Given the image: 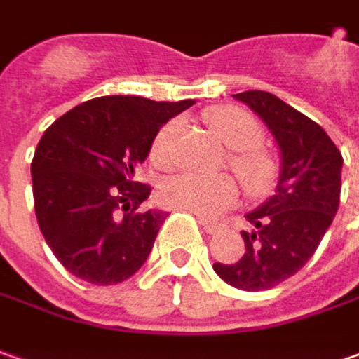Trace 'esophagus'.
<instances>
[{
	"instance_id": "34e87169",
	"label": "esophagus",
	"mask_w": 359,
	"mask_h": 359,
	"mask_svg": "<svg viewBox=\"0 0 359 359\" xmlns=\"http://www.w3.org/2000/svg\"><path fill=\"white\" fill-rule=\"evenodd\" d=\"M198 223H201V226H203V229H205L209 235H215V233L219 231V223H217V221H210V219H201Z\"/></svg>"
}]
</instances>
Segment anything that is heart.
I'll list each match as a JSON object with an SVG mask.
<instances>
[{"label":"heart","mask_w":359,"mask_h":359,"mask_svg":"<svg viewBox=\"0 0 359 359\" xmlns=\"http://www.w3.org/2000/svg\"><path fill=\"white\" fill-rule=\"evenodd\" d=\"M205 122L231 149L229 164L239 177L245 191L253 196L269 193L279 177V163L271 150L259 144L263 130L257 120L235 106H215L205 112ZM175 130V124H166L154 136L150 156L158 166L170 163ZM158 195L166 207L189 210L201 217H215L237 201L239 187L233 177L226 175L198 177L184 172L166 180Z\"/></svg>","instance_id":"b5f03b06"}]
</instances>
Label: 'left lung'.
Masks as SVG:
<instances>
[{
  "label": "left lung",
  "mask_w": 359,
  "mask_h": 359,
  "mask_svg": "<svg viewBox=\"0 0 359 359\" xmlns=\"http://www.w3.org/2000/svg\"><path fill=\"white\" fill-rule=\"evenodd\" d=\"M269 126L281 150L275 195L245 215V253L212 269L233 287L265 291L299 271L332 225L341 191V152L318 122L263 90L235 94Z\"/></svg>",
  "instance_id": "8db88e82"
}]
</instances>
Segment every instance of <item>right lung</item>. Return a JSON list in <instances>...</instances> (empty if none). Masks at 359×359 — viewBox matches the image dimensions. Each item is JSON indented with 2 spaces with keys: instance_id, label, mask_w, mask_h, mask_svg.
I'll return each instance as SVG.
<instances>
[{
  "instance_id": "obj_1",
  "label": "right lung",
  "mask_w": 359,
  "mask_h": 359,
  "mask_svg": "<svg viewBox=\"0 0 359 359\" xmlns=\"http://www.w3.org/2000/svg\"><path fill=\"white\" fill-rule=\"evenodd\" d=\"M195 100L102 96L78 104L43 133L32 184L39 231L55 259L94 285H116L149 259L166 212L140 205L134 180L154 136Z\"/></svg>"
}]
</instances>
